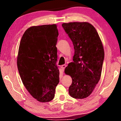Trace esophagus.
Listing matches in <instances>:
<instances>
[{"instance_id": "34e87169", "label": "esophagus", "mask_w": 121, "mask_h": 121, "mask_svg": "<svg viewBox=\"0 0 121 121\" xmlns=\"http://www.w3.org/2000/svg\"><path fill=\"white\" fill-rule=\"evenodd\" d=\"M66 67H67V65H62V66H61V68H62V69H63V70H64L65 68Z\"/></svg>"}]
</instances>
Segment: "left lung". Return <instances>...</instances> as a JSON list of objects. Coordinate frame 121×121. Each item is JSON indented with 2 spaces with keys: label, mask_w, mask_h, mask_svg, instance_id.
<instances>
[{
  "label": "left lung",
  "mask_w": 121,
  "mask_h": 121,
  "mask_svg": "<svg viewBox=\"0 0 121 121\" xmlns=\"http://www.w3.org/2000/svg\"><path fill=\"white\" fill-rule=\"evenodd\" d=\"M73 42V62L65 68L72 84L69 93L75 99L91 95L100 79L104 60L103 45L95 28L89 22H69L62 24Z\"/></svg>",
  "instance_id": "left-lung-1"
}]
</instances>
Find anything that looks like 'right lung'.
<instances>
[{
	"mask_svg": "<svg viewBox=\"0 0 121 121\" xmlns=\"http://www.w3.org/2000/svg\"><path fill=\"white\" fill-rule=\"evenodd\" d=\"M58 35L56 24L32 26L20 41L17 57L19 74L26 89L39 102L53 100L59 83L56 65Z\"/></svg>",
	"mask_w": 121,
	"mask_h": 121,
	"instance_id": "add662e5",
	"label": "right lung"
}]
</instances>
